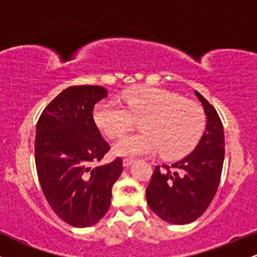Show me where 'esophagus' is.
<instances>
[{"instance_id":"34e87169","label":"esophagus","mask_w":257,"mask_h":257,"mask_svg":"<svg viewBox=\"0 0 257 257\" xmlns=\"http://www.w3.org/2000/svg\"><path fill=\"white\" fill-rule=\"evenodd\" d=\"M133 162H134V159H132V158H124V159H123V167L128 168L129 166H132Z\"/></svg>"}]
</instances>
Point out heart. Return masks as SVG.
<instances>
[{
    "mask_svg": "<svg viewBox=\"0 0 257 257\" xmlns=\"http://www.w3.org/2000/svg\"><path fill=\"white\" fill-rule=\"evenodd\" d=\"M124 106L101 101L94 108V120L110 138L122 137L141 119L140 133L126 135L114 145L118 156L133 157L161 150L167 159L184 157L199 143L205 129V114L197 102L179 94L150 85L123 91Z\"/></svg>",
    "mask_w": 257,
    "mask_h": 257,
    "instance_id": "1",
    "label": "heart"
}]
</instances>
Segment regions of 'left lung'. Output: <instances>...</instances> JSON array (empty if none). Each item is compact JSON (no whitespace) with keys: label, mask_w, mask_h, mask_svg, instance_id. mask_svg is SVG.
Listing matches in <instances>:
<instances>
[{"label":"left lung","mask_w":257,"mask_h":257,"mask_svg":"<svg viewBox=\"0 0 257 257\" xmlns=\"http://www.w3.org/2000/svg\"><path fill=\"white\" fill-rule=\"evenodd\" d=\"M206 116L205 132L196 149L172 166L156 167L146 188L151 210L174 225L202 216L215 197L225 158L223 125L214 106L197 90Z\"/></svg>","instance_id":"1"}]
</instances>
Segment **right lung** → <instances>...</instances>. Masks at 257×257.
<instances>
[{
  "instance_id": "1",
  "label": "right lung",
  "mask_w": 257,
  "mask_h": 257,
  "mask_svg": "<svg viewBox=\"0 0 257 257\" xmlns=\"http://www.w3.org/2000/svg\"><path fill=\"white\" fill-rule=\"evenodd\" d=\"M107 96L100 85H73L49 102L35 139L38 180L54 213L73 227L95 225L107 213L112 186L123 172L117 157L93 167L110 151L93 118L96 102Z\"/></svg>"
}]
</instances>
